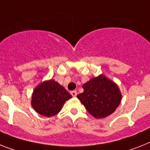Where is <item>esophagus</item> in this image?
<instances>
[{"mask_svg": "<svg viewBox=\"0 0 150 150\" xmlns=\"http://www.w3.org/2000/svg\"><path fill=\"white\" fill-rule=\"evenodd\" d=\"M70 93H71V95H72L73 96H76V95H77V92H76V90H74V91H71V92H70Z\"/></svg>", "mask_w": 150, "mask_h": 150, "instance_id": "esophagus-1", "label": "esophagus"}]
</instances>
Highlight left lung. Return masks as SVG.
<instances>
[{"mask_svg":"<svg viewBox=\"0 0 150 150\" xmlns=\"http://www.w3.org/2000/svg\"><path fill=\"white\" fill-rule=\"evenodd\" d=\"M83 92L76 97L96 119L108 117L121 102L122 95L118 86L104 75L92 78L83 85Z\"/></svg>","mask_w":150,"mask_h":150,"instance_id":"1","label":"left lung"}]
</instances>
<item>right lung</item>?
Instances as JSON below:
<instances>
[{
  "label": "right lung",
  "instance_id": "right-lung-1",
  "mask_svg": "<svg viewBox=\"0 0 150 150\" xmlns=\"http://www.w3.org/2000/svg\"><path fill=\"white\" fill-rule=\"evenodd\" d=\"M72 96L54 80L44 81L33 90L31 105L34 110L44 117H53Z\"/></svg>",
  "mask_w": 150,
  "mask_h": 150
}]
</instances>
